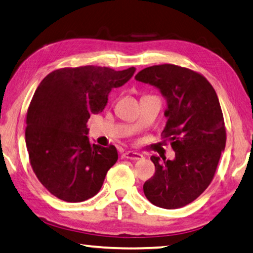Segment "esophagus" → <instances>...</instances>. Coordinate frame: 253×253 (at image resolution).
Here are the masks:
<instances>
[{"mask_svg":"<svg viewBox=\"0 0 253 253\" xmlns=\"http://www.w3.org/2000/svg\"><path fill=\"white\" fill-rule=\"evenodd\" d=\"M123 157L126 159H132V161H139V159H142L143 156L141 154L134 153V151H126V153L123 154Z\"/></svg>","mask_w":253,"mask_h":253,"instance_id":"obj_1","label":"esophagus"}]
</instances>
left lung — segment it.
<instances>
[{"label": "left lung", "instance_id": "8db88e82", "mask_svg": "<svg viewBox=\"0 0 253 253\" xmlns=\"http://www.w3.org/2000/svg\"><path fill=\"white\" fill-rule=\"evenodd\" d=\"M135 79L158 88L166 98L162 137L175 151L173 161L151 156L155 174L145 182L143 192L157 207H184L211 183L225 149L226 129L218 97L203 75L174 64L146 68Z\"/></svg>", "mask_w": 253, "mask_h": 253}]
</instances>
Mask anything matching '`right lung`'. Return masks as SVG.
<instances>
[{
    "label": "right lung",
    "instance_id": "add662e5",
    "mask_svg": "<svg viewBox=\"0 0 253 253\" xmlns=\"http://www.w3.org/2000/svg\"><path fill=\"white\" fill-rule=\"evenodd\" d=\"M134 71L86 65L54 70L42 80L27 111L26 145L35 175L53 196L81 203L98 193L118 150L89 141L86 123Z\"/></svg>",
    "mask_w": 253,
    "mask_h": 253
}]
</instances>
